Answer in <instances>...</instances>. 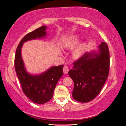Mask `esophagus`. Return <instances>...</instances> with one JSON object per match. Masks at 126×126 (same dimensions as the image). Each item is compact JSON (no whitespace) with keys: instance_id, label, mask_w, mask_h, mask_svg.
Listing matches in <instances>:
<instances>
[{"instance_id":"obj_1","label":"esophagus","mask_w":126,"mask_h":126,"mask_svg":"<svg viewBox=\"0 0 126 126\" xmlns=\"http://www.w3.org/2000/svg\"><path fill=\"white\" fill-rule=\"evenodd\" d=\"M63 72H64V74H67V73H68V72H69V68H68L67 66H64V67H63Z\"/></svg>"}]
</instances>
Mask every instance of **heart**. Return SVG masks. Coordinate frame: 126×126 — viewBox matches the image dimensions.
Wrapping results in <instances>:
<instances>
[{
	"mask_svg": "<svg viewBox=\"0 0 126 126\" xmlns=\"http://www.w3.org/2000/svg\"><path fill=\"white\" fill-rule=\"evenodd\" d=\"M78 38L76 37H73L70 41H69L65 44V47L66 48H72L78 43ZM85 47V43H80L73 50L72 52V56L75 59H78L82 56Z\"/></svg>",
	"mask_w": 126,
	"mask_h": 126,
	"instance_id": "obj_1",
	"label": "heart"
}]
</instances>
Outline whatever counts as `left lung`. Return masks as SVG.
Returning <instances> with one entry per match:
<instances>
[{"mask_svg":"<svg viewBox=\"0 0 126 126\" xmlns=\"http://www.w3.org/2000/svg\"><path fill=\"white\" fill-rule=\"evenodd\" d=\"M110 53L107 44L102 42L98 50L86 52L73 63L69 75L74 82L73 99L80 102L92 101L99 94L107 79Z\"/></svg>","mask_w":126,"mask_h":126,"instance_id":"8db88e82","label":"left lung"}]
</instances>
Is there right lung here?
<instances>
[{"label": "right lung", "mask_w": 126, "mask_h": 126, "mask_svg": "<svg viewBox=\"0 0 126 126\" xmlns=\"http://www.w3.org/2000/svg\"><path fill=\"white\" fill-rule=\"evenodd\" d=\"M46 26H42L28 33L20 41L15 56V67L22 91L30 100L38 104H43L53 97L57 82L63 76V65L52 66L42 73L32 75L26 70L22 58L21 49L24 43L46 37Z\"/></svg>", "instance_id": "add662e5"}]
</instances>
